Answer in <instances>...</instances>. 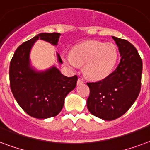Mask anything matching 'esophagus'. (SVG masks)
I'll return each instance as SVG.
<instances>
[{"mask_svg": "<svg viewBox=\"0 0 150 150\" xmlns=\"http://www.w3.org/2000/svg\"><path fill=\"white\" fill-rule=\"evenodd\" d=\"M77 83H78V84L83 83V80L82 79H79L78 81H77Z\"/></svg>", "mask_w": 150, "mask_h": 150, "instance_id": "34e87169", "label": "esophagus"}]
</instances>
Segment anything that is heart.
Segmentation results:
<instances>
[{"instance_id": "obj_1", "label": "heart", "mask_w": 150, "mask_h": 150, "mask_svg": "<svg viewBox=\"0 0 150 150\" xmlns=\"http://www.w3.org/2000/svg\"><path fill=\"white\" fill-rule=\"evenodd\" d=\"M117 59L114 44L86 41L73 47L71 55H63V60L71 68L84 65V72L92 79H103L111 73Z\"/></svg>"}]
</instances>
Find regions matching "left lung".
I'll use <instances>...</instances> for the list:
<instances>
[{"label": "left lung", "instance_id": "1", "mask_svg": "<svg viewBox=\"0 0 150 150\" xmlns=\"http://www.w3.org/2000/svg\"><path fill=\"white\" fill-rule=\"evenodd\" d=\"M118 47L121 59L115 71L98 82L87 83L90 95L87 108L103 120L121 117L134 104L140 93L142 60L129 41L112 36Z\"/></svg>", "mask_w": 150, "mask_h": 150}]
</instances>
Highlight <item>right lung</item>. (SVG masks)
<instances>
[{
	"instance_id": "1",
	"label": "right lung",
	"mask_w": 150,
	"mask_h": 150,
	"mask_svg": "<svg viewBox=\"0 0 150 150\" xmlns=\"http://www.w3.org/2000/svg\"><path fill=\"white\" fill-rule=\"evenodd\" d=\"M59 35L57 33L38 34L21 44L10 62V87L13 96L22 109L35 118L44 119L59 114L65 97L77 83V75L67 77L55 67L36 71L30 66V51L35 41L40 39L57 45ZM57 58L62 64L58 53Z\"/></svg>"
}]
</instances>
